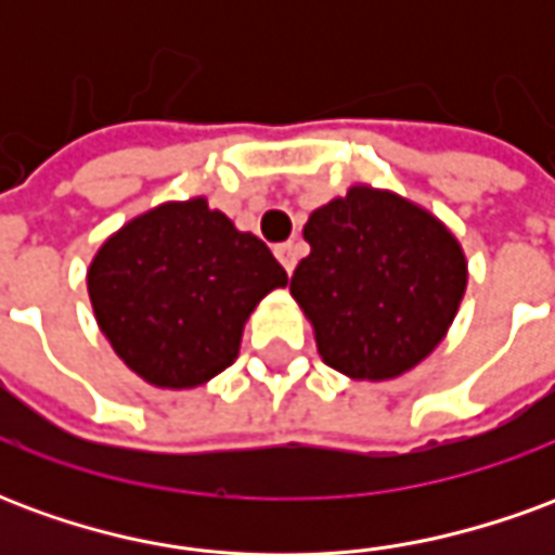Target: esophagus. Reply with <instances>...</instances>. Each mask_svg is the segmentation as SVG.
<instances>
[{
  "mask_svg": "<svg viewBox=\"0 0 555 555\" xmlns=\"http://www.w3.org/2000/svg\"><path fill=\"white\" fill-rule=\"evenodd\" d=\"M276 258L282 261V267L285 270H294L297 267V258H300V243L297 241H288V243H279L276 246Z\"/></svg>",
  "mask_w": 555,
  "mask_h": 555,
  "instance_id": "obj_1",
  "label": "esophagus"
}]
</instances>
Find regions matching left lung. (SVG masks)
Wrapping results in <instances>:
<instances>
[{"instance_id":"1","label":"left lung","mask_w":555,"mask_h":555,"mask_svg":"<svg viewBox=\"0 0 555 555\" xmlns=\"http://www.w3.org/2000/svg\"><path fill=\"white\" fill-rule=\"evenodd\" d=\"M291 294L314 326L321 360L353 380H389L428 357L466 288L461 243L408 198L350 186L318 207Z\"/></svg>"}]
</instances>
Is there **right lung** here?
Here are the masks:
<instances>
[{
    "label": "right lung",
    "mask_w": 555,
    "mask_h": 555,
    "mask_svg": "<svg viewBox=\"0 0 555 555\" xmlns=\"http://www.w3.org/2000/svg\"><path fill=\"white\" fill-rule=\"evenodd\" d=\"M288 273L249 231L205 198L130 219L89 267L98 326L133 372L159 389L207 384L237 360L243 324Z\"/></svg>",
    "instance_id": "add662e5"
}]
</instances>
